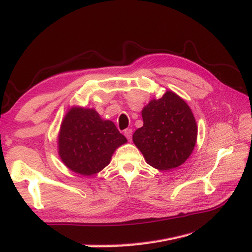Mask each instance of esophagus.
I'll use <instances>...</instances> for the list:
<instances>
[{"mask_svg": "<svg viewBox=\"0 0 252 252\" xmlns=\"http://www.w3.org/2000/svg\"><path fill=\"white\" fill-rule=\"evenodd\" d=\"M124 135L126 136V138L129 140V141H131V138H132V129H125V131H124Z\"/></svg>", "mask_w": 252, "mask_h": 252, "instance_id": "obj_1", "label": "esophagus"}]
</instances>
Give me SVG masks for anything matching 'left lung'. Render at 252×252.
I'll return each mask as SVG.
<instances>
[{"label":"left lung","instance_id":"left-lung-1","mask_svg":"<svg viewBox=\"0 0 252 252\" xmlns=\"http://www.w3.org/2000/svg\"><path fill=\"white\" fill-rule=\"evenodd\" d=\"M143 126L132 141L147 164L158 170L181 166L192 154L197 138L195 118L185 100L171 90L142 109Z\"/></svg>","mask_w":252,"mask_h":252}]
</instances>
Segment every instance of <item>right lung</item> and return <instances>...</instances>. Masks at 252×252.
Wrapping results in <instances>:
<instances>
[{"label": "right lung", "instance_id": "obj_1", "mask_svg": "<svg viewBox=\"0 0 252 252\" xmlns=\"http://www.w3.org/2000/svg\"><path fill=\"white\" fill-rule=\"evenodd\" d=\"M126 143L113 122L102 119L94 108L71 106L61 123L58 152L68 169L90 177L103 170Z\"/></svg>", "mask_w": 252, "mask_h": 252}]
</instances>
